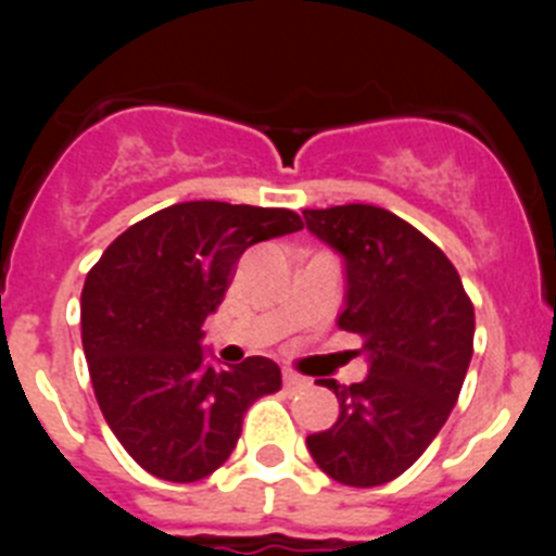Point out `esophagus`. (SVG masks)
Instances as JSON below:
<instances>
[{
	"mask_svg": "<svg viewBox=\"0 0 556 556\" xmlns=\"http://www.w3.org/2000/svg\"><path fill=\"white\" fill-rule=\"evenodd\" d=\"M306 384H308V378L298 376V372L292 370H283V387H287V390H301V387Z\"/></svg>",
	"mask_w": 556,
	"mask_h": 556,
	"instance_id": "1",
	"label": "esophagus"
}]
</instances>
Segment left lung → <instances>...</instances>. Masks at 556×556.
Listing matches in <instances>:
<instances>
[{"label": "left lung", "mask_w": 556, "mask_h": 556, "mask_svg": "<svg viewBox=\"0 0 556 556\" xmlns=\"http://www.w3.org/2000/svg\"><path fill=\"white\" fill-rule=\"evenodd\" d=\"M306 228L345 264L337 326L362 337L367 378L320 381L339 417L308 434L323 473L348 488H378L431 445L459 397L473 356V303L431 239L378 205L303 211Z\"/></svg>", "instance_id": "obj_1"}]
</instances>
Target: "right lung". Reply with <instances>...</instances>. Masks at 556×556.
Returning <instances> with one entry per match:
<instances>
[{
  "instance_id": "right-lung-1",
  "label": "right lung",
  "mask_w": 556,
  "mask_h": 556,
  "mask_svg": "<svg viewBox=\"0 0 556 556\" xmlns=\"http://www.w3.org/2000/svg\"><path fill=\"white\" fill-rule=\"evenodd\" d=\"M289 208L217 200L169 205L116 236L80 294L97 404L127 454L164 481H200L236 448L255 397L281 390L273 358H205L203 323L239 255L301 230Z\"/></svg>"
}]
</instances>
